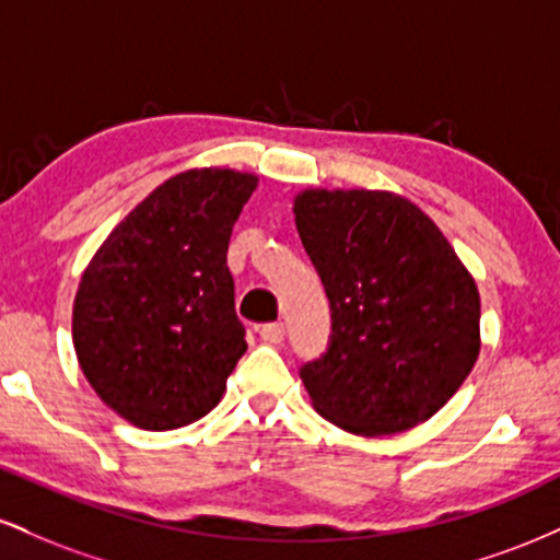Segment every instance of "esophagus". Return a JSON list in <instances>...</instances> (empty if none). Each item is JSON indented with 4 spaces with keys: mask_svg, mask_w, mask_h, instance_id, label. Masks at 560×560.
Wrapping results in <instances>:
<instances>
[{
    "mask_svg": "<svg viewBox=\"0 0 560 560\" xmlns=\"http://www.w3.org/2000/svg\"><path fill=\"white\" fill-rule=\"evenodd\" d=\"M260 337H262V342L279 345L281 339H284V324H279V320H276V324H262Z\"/></svg>",
    "mask_w": 560,
    "mask_h": 560,
    "instance_id": "esophagus-1",
    "label": "esophagus"
}]
</instances>
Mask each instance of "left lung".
<instances>
[{"label": "left lung", "instance_id": "obj_1", "mask_svg": "<svg viewBox=\"0 0 560 560\" xmlns=\"http://www.w3.org/2000/svg\"><path fill=\"white\" fill-rule=\"evenodd\" d=\"M294 223L331 307L329 347L300 369L313 408L363 436L432 419L479 358V292L455 249L392 191L305 189Z\"/></svg>", "mask_w": 560, "mask_h": 560}]
</instances>
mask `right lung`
I'll use <instances>...</instances> for the list:
<instances>
[{
    "label": "right lung",
    "mask_w": 560,
    "mask_h": 560,
    "mask_svg": "<svg viewBox=\"0 0 560 560\" xmlns=\"http://www.w3.org/2000/svg\"><path fill=\"white\" fill-rule=\"evenodd\" d=\"M258 176L178 173L141 199L81 276L73 345L102 402L165 432L221 402L247 350L226 266L231 229Z\"/></svg>",
    "instance_id": "right-lung-1"
}]
</instances>
